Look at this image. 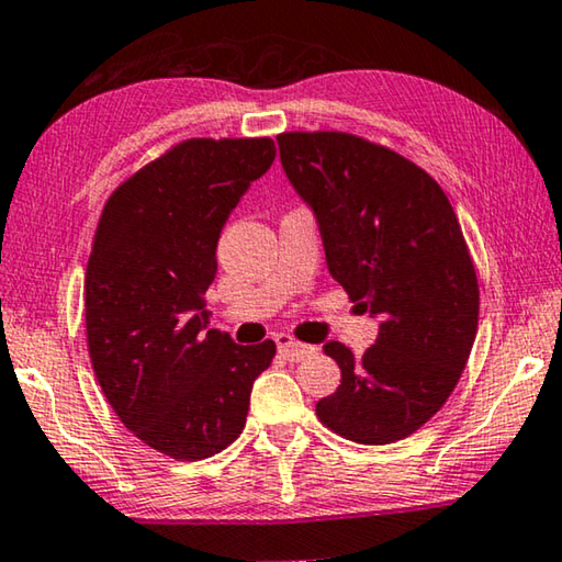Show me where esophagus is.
<instances>
[{
    "instance_id": "esophagus-1",
    "label": "esophagus",
    "mask_w": 562,
    "mask_h": 562,
    "mask_svg": "<svg viewBox=\"0 0 562 562\" xmlns=\"http://www.w3.org/2000/svg\"><path fill=\"white\" fill-rule=\"evenodd\" d=\"M276 347H279V351H281L283 357H286L289 361H301V359H306L308 353L316 351V347H308V344H301V341H296V339H293V336H289V334H279V336H276Z\"/></svg>"
}]
</instances>
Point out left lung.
Masks as SVG:
<instances>
[{
    "label": "left lung",
    "mask_w": 562,
    "mask_h": 562,
    "mask_svg": "<svg viewBox=\"0 0 562 562\" xmlns=\"http://www.w3.org/2000/svg\"><path fill=\"white\" fill-rule=\"evenodd\" d=\"M276 140L293 191L316 215L329 273L382 318L361 357L339 341L324 347L341 384L316 404L318 419L359 445L409 437L442 409L477 334V273L452 205L429 172L364 137Z\"/></svg>",
    "instance_id": "8db88e82"
}]
</instances>
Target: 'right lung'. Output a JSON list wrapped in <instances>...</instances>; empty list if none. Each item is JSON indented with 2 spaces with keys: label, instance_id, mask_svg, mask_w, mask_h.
I'll list each match as a JSON object with an SVG mask.
<instances>
[{
  "label": "right lung",
  "instance_id": "right-lung-1",
  "mask_svg": "<svg viewBox=\"0 0 562 562\" xmlns=\"http://www.w3.org/2000/svg\"><path fill=\"white\" fill-rule=\"evenodd\" d=\"M271 137H193L127 178L102 209L85 273L94 376L137 439L172 460L226 450L276 344H233L203 293L221 231L271 168Z\"/></svg>",
  "mask_w": 562,
  "mask_h": 562
}]
</instances>
